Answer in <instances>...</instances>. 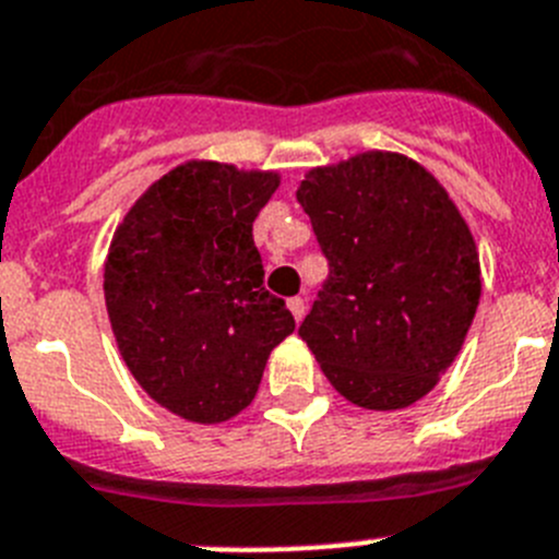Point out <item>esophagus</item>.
Instances as JSON below:
<instances>
[{"instance_id":"34e87169","label":"esophagus","mask_w":559,"mask_h":559,"mask_svg":"<svg viewBox=\"0 0 559 559\" xmlns=\"http://www.w3.org/2000/svg\"><path fill=\"white\" fill-rule=\"evenodd\" d=\"M288 310L294 313L296 321L305 319V299L301 296H294V299H288Z\"/></svg>"}]
</instances>
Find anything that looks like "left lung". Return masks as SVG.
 <instances>
[{"label": "left lung", "instance_id": "1", "mask_svg": "<svg viewBox=\"0 0 559 559\" xmlns=\"http://www.w3.org/2000/svg\"><path fill=\"white\" fill-rule=\"evenodd\" d=\"M330 276L299 335L343 399L402 409L463 349L483 294L477 240L447 188L399 152H360L299 182Z\"/></svg>", "mask_w": 559, "mask_h": 559}]
</instances>
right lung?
Returning a JSON list of instances; mask_svg holds the SVG:
<instances>
[{
	"label": "right lung",
	"mask_w": 559,
	"mask_h": 559,
	"mask_svg": "<svg viewBox=\"0 0 559 559\" xmlns=\"http://www.w3.org/2000/svg\"><path fill=\"white\" fill-rule=\"evenodd\" d=\"M276 171L186 160L155 179L116 227L105 305L138 385L193 424L229 421L252 404L274 346L294 332L263 288L252 224Z\"/></svg>",
	"instance_id": "obj_1"
}]
</instances>
